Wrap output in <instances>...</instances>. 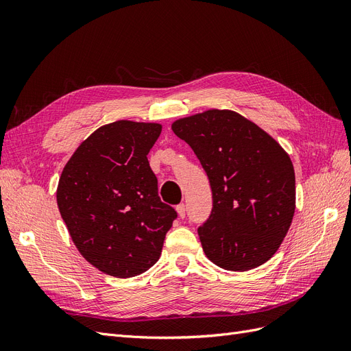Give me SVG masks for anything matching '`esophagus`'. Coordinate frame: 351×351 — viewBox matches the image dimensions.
Segmentation results:
<instances>
[{"mask_svg": "<svg viewBox=\"0 0 351 351\" xmlns=\"http://www.w3.org/2000/svg\"><path fill=\"white\" fill-rule=\"evenodd\" d=\"M176 209H177V212H178L180 218H184V217H186V205H184V204H180V205H177V206H176Z\"/></svg>", "mask_w": 351, "mask_h": 351, "instance_id": "esophagus-1", "label": "esophagus"}]
</instances>
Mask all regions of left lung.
Returning a JSON list of instances; mask_svg holds the SVG:
<instances>
[{
    "instance_id": "obj_1",
    "label": "left lung",
    "mask_w": 351,
    "mask_h": 351,
    "mask_svg": "<svg viewBox=\"0 0 351 351\" xmlns=\"http://www.w3.org/2000/svg\"><path fill=\"white\" fill-rule=\"evenodd\" d=\"M173 132L192 147L209 178L212 210L197 228L206 256L239 272L271 259L294 215L290 156L261 127L228 110L177 120Z\"/></svg>"
}]
</instances>
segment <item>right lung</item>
Returning <instances> with one entry per match:
<instances>
[{"instance_id":"right-lung-1","label":"right lung","mask_w":351,"mask_h":351,"mask_svg":"<svg viewBox=\"0 0 351 351\" xmlns=\"http://www.w3.org/2000/svg\"><path fill=\"white\" fill-rule=\"evenodd\" d=\"M155 123L120 120L84 141L62 169L57 204L82 256L117 278L136 277L161 256L177 212L158 196L147 154Z\"/></svg>"}]
</instances>
